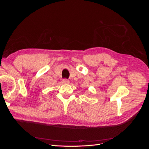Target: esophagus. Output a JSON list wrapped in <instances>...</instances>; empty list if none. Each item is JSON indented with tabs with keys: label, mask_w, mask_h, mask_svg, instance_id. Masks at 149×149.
I'll use <instances>...</instances> for the list:
<instances>
[{
	"label": "esophagus",
	"mask_w": 149,
	"mask_h": 149,
	"mask_svg": "<svg viewBox=\"0 0 149 149\" xmlns=\"http://www.w3.org/2000/svg\"><path fill=\"white\" fill-rule=\"evenodd\" d=\"M63 83L65 84H69L70 83V81L67 79H63Z\"/></svg>",
	"instance_id": "34e87169"
}]
</instances>
